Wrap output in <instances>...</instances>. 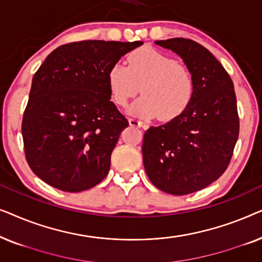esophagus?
I'll list each match as a JSON object with an SVG mask.
<instances>
[{"label": "esophagus", "mask_w": 262, "mask_h": 262, "mask_svg": "<svg viewBox=\"0 0 262 262\" xmlns=\"http://www.w3.org/2000/svg\"><path fill=\"white\" fill-rule=\"evenodd\" d=\"M128 124H130V126H135V127H142L143 126V121L138 120V119H135V118H130V119H128Z\"/></svg>", "instance_id": "obj_1"}]
</instances>
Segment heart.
Returning <instances> with one entry per match:
<instances>
[{
	"instance_id": "obj_1",
	"label": "heart",
	"mask_w": 262,
	"mask_h": 262,
	"mask_svg": "<svg viewBox=\"0 0 262 262\" xmlns=\"http://www.w3.org/2000/svg\"><path fill=\"white\" fill-rule=\"evenodd\" d=\"M111 98L125 106L139 92L128 113L139 118L159 117L162 121L177 119L194 95V80L187 67L155 49H141L127 57V67L116 63L107 73Z\"/></svg>"
}]
</instances>
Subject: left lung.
<instances>
[{
  "instance_id": "8db88e82",
  "label": "left lung",
  "mask_w": 262,
  "mask_h": 262,
  "mask_svg": "<svg viewBox=\"0 0 262 262\" xmlns=\"http://www.w3.org/2000/svg\"><path fill=\"white\" fill-rule=\"evenodd\" d=\"M155 44L181 57L194 80V95L177 119L146 130L143 163L157 188L185 195L216 181L230 162L239 131L234 83L198 42L171 38Z\"/></svg>"
}]
</instances>
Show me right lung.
<instances>
[{
  "mask_svg": "<svg viewBox=\"0 0 262 262\" xmlns=\"http://www.w3.org/2000/svg\"><path fill=\"white\" fill-rule=\"evenodd\" d=\"M142 44L70 42L53 50L34 74L21 131L28 166L46 184L81 192L108 174L128 121L111 101L107 73Z\"/></svg>",
  "mask_w": 262,
  "mask_h": 262,
  "instance_id": "right-lung-1",
  "label": "right lung"
}]
</instances>
